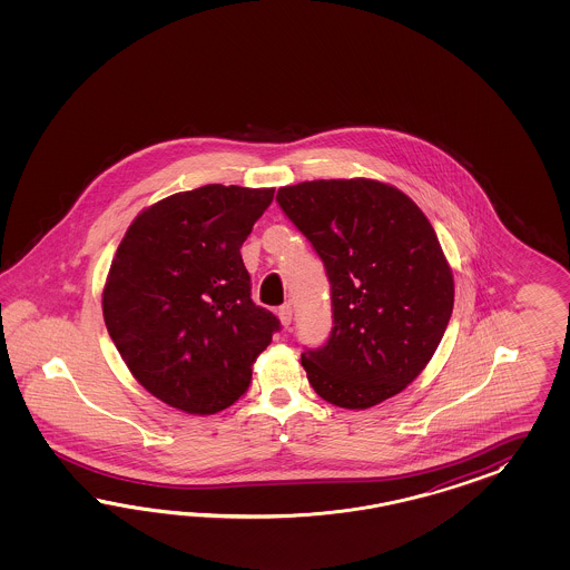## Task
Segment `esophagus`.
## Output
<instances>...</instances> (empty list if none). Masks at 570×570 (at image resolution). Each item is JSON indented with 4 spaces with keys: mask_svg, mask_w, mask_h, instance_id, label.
Here are the masks:
<instances>
[{
    "mask_svg": "<svg viewBox=\"0 0 570 570\" xmlns=\"http://www.w3.org/2000/svg\"><path fill=\"white\" fill-rule=\"evenodd\" d=\"M277 317H279V324H282L284 328H288V326L293 324V307H291V303H286V305H282V307L277 309Z\"/></svg>",
    "mask_w": 570,
    "mask_h": 570,
    "instance_id": "obj_1",
    "label": "esophagus"
}]
</instances>
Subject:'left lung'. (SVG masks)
Segmentation results:
<instances>
[{
    "label": "left lung",
    "mask_w": 570,
    "mask_h": 570,
    "mask_svg": "<svg viewBox=\"0 0 570 570\" xmlns=\"http://www.w3.org/2000/svg\"><path fill=\"white\" fill-rule=\"evenodd\" d=\"M277 203L326 265L334 328L301 363L336 407L367 410L412 384L453 311V272L414 200L379 179H315Z\"/></svg>",
    "instance_id": "8db88e82"
}]
</instances>
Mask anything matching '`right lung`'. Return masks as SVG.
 I'll use <instances>...</instances> for the list:
<instances>
[{"instance_id":"1","label":"right lung","mask_w":570,"mask_h":570,"mask_svg":"<svg viewBox=\"0 0 570 570\" xmlns=\"http://www.w3.org/2000/svg\"><path fill=\"white\" fill-rule=\"evenodd\" d=\"M274 188L208 184L144 208L104 282V322L131 376L191 415L234 405L279 328L250 298L240 248Z\"/></svg>"}]
</instances>
